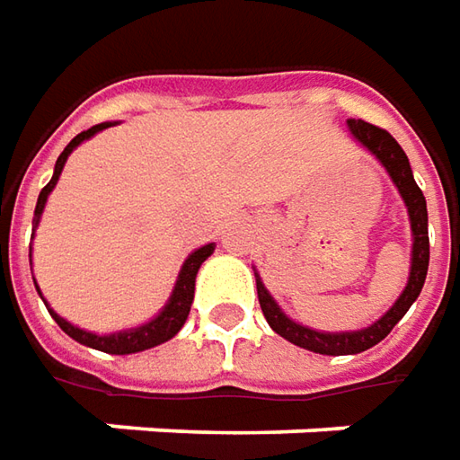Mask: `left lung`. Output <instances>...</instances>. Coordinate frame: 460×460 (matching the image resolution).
Segmentation results:
<instances>
[{
	"label": "left lung",
	"mask_w": 460,
	"mask_h": 460,
	"mask_svg": "<svg viewBox=\"0 0 460 460\" xmlns=\"http://www.w3.org/2000/svg\"><path fill=\"white\" fill-rule=\"evenodd\" d=\"M349 129L351 135L357 137L358 142L367 150L376 155V160L387 167V172L392 175L394 185L400 188L407 211H410V224H412V270H410V279L407 288L400 295V300L369 328L364 331H354V333H318L310 331L305 325L293 323L282 310L278 308V303L270 297V293L264 290L260 279H257V297H260V308L267 318V323L272 325V331L279 333L282 339H288L300 349H308L315 354H328V357H343V354H361L367 349L376 346L379 341L387 336L394 325L400 323L404 313L410 310V305L418 300L422 282L428 275V260H430V239H428V206H425V196L418 188V182L412 178L410 170V160L404 150L397 145V139L389 135L387 129L374 127L364 119H349Z\"/></svg>",
	"instance_id": "left-lung-1"
}]
</instances>
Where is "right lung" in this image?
Here are the masks:
<instances>
[{"mask_svg":"<svg viewBox=\"0 0 460 460\" xmlns=\"http://www.w3.org/2000/svg\"><path fill=\"white\" fill-rule=\"evenodd\" d=\"M106 127H111L109 121L106 124H96V127H91L86 132H81V135H75L68 142V147L60 152V157H58L56 163V172H53V178L50 182L45 185L40 190V196H38V206H35V224H38V218H40L42 208H45V200L50 196V190L56 188L58 178H60V170L66 165V160H68V155H71L84 139L88 137H93L96 132H102ZM211 252H214V244H206L196 249L185 264H182L181 275H178V282H175V290H172V297H170V303L165 305V310L150 321V323L139 325L135 331H124V333H111V336H96V333H88V331H81V328H75L68 321H63L58 313L50 310V315L56 318V323L71 336L78 343H84V346H91V349H99L103 354H137V351H145V349H152V346H160V343H165L170 341L185 323V318H188V313H190V303H193V290H196V275H199V267L203 261L211 257Z\"/></svg>","mask_w":460,"mask_h":460,"instance_id":"1","label":"right lung"}]
</instances>
